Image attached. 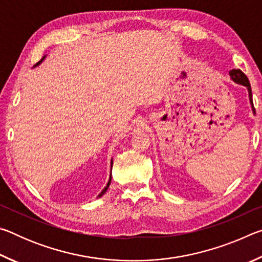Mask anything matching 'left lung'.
Listing matches in <instances>:
<instances>
[{"instance_id":"8db88e82","label":"left lung","mask_w":262,"mask_h":262,"mask_svg":"<svg viewBox=\"0 0 262 262\" xmlns=\"http://www.w3.org/2000/svg\"><path fill=\"white\" fill-rule=\"evenodd\" d=\"M230 77L233 82H236L237 84H241V85L246 86L247 89V92H248V99H250V105H251V108H252V112L253 114H255V110H254V106H253V100H252V89H251V84L250 81H248V78L246 77V75L244 74L241 69H231L229 72Z\"/></svg>"}]
</instances>
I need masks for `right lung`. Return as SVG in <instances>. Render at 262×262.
<instances>
[{"label":"right lung","instance_id":"obj_1","mask_svg":"<svg viewBox=\"0 0 262 262\" xmlns=\"http://www.w3.org/2000/svg\"><path fill=\"white\" fill-rule=\"evenodd\" d=\"M46 56H47V55H43V56H42V59H41L40 61H39L37 64H35V67H37V66H39V64H40V63H41V62H42L43 60H45V57H46ZM112 165H113V159H111V171H112ZM111 177H112V174H111V176H110L108 183H107V185H106V187H105V188H104L103 190H101V192H100V194L98 195V196H99V198H100V196H101V195H103V194H105V192H106V190H107V188L110 187V184H111Z\"/></svg>","mask_w":262,"mask_h":262}]
</instances>
